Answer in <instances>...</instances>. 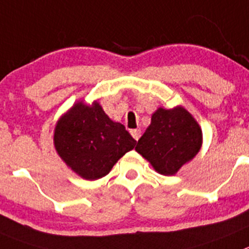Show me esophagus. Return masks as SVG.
<instances>
[{
	"mask_svg": "<svg viewBox=\"0 0 249 249\" xmlns=\"http://www.w3.org/2000/svg\"><path fill=\"white\" fill-rule=\"evenodd\" d=\"M130 134L133 135V138L135 139V140H139V138H140V129H133V130H130Z\"/></svg>",
	"mask_w": 249,
	"mask_h": 249,
	"instance_id": "esophagus-1",
	"label": "esophagus"
}]
</instances>
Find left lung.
Listing matches in <instances>:
<instances>
[{
    "mask_svg": "<svg viewBox=\"0 0 249 249\" xmlns=\"http://www.w3.org/2000/svg\"><path fill=\"white\" fill-rule=\"evenodd\" d=\"M202 146V130L192 114L178 105L158 108L151 123L138 141L135 150L156 172L165 176L178 174Z\"/></svg>",
    "mask_w": 249,
    "mask_h": 249,
    "instance_id": "left-lung-1",
    "label": "left lung"
}]
</instances>
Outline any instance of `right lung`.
Instances as JSON below:
<instances>
[{
	"label": "right lung",
	"mask_w": 249,
	"mask_h": 249,
	"mask_svg": "<svg viewBox=\"0 0 249 249\" xmlns=\"http://www.w3.org/2000/svg\"><path fill=\"white\" fill-rule=\"evenodd\" d=\"M53 144L67 166L84 180L108 175L136 144L122 123L114 122L98 100L75 102L55 123Z\"/></svg>",
	"instance_id": "1"
}]
</instances>
